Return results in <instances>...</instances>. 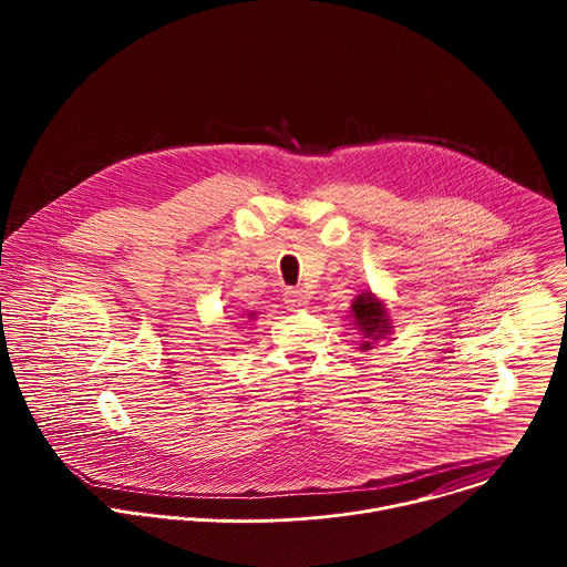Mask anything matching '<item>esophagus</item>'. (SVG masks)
Segmentation results:
<instances>
[{
	"instance_id": "obj_1",
	"label": "esophagus",
	"mask_w": 567,
	"mask_h": 567,
	"mask_svg": "<svg viewBox=\"0 0 567 567\" xmlns=\"http://www.w3.org/2000/svg\"><path fill=\"white\" fill-rule=\"evenodd\" d=\"M307 296L300 291V289H287L285 291V307L291 309V311H298L302 307H307Z\"/></svg>"
}]
</instances>
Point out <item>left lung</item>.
<instances>
[{"label": "left lung", "instance_id": "1", "mask_svg": "<svg viewBox=\"0 0 567 567\" xmlns=\"http://www.w3.org/2000/svg\"><path fill=\"white\" fill-rule=\"evenodd\" d=\"M352 318L359 332L363 334L361 350H372V343L385 339L392 330V320L388 316V307L372 291H363L352 302Z\"/></svg>", "mask_w": 567, "mask_h": 567}]
</instances>
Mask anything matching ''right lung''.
Returning <instances> with one entry per match:
<instances>
[{
  "mask_svg": "<svg viewBox=\"0 0 567 567\" xmlns=\"http://www.w3.org/2000/svg\"><path fill=\"white\" fill-rule=\"evenodd\" d=\"M249 318H254V313H249Z\"/></svg>",
  "mask_w": 567,
  "mask_h": 567,
  "instance_id": "1",
  "label": "right lung"
}]
</instances>
